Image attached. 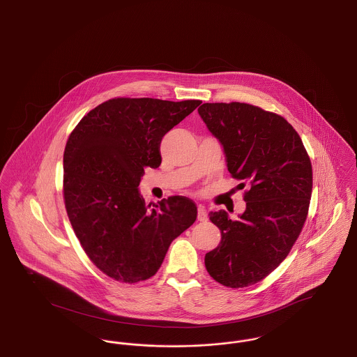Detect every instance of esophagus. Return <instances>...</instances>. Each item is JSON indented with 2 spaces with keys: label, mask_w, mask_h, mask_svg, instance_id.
<instances>
[{
  "label": "esophagus",
  "mask_w": 357,
  "mask_h": 357,
  "mask_svg": "<svg viewBox=\"0 0 357 357\" xmlns=\"http://www.w3.org/2000/svg\"><path fill=\"white\" fill-rule=\"evenodd\" d=\"M198 221H207V213H206V208H204V206H202V204L198 206Z\"/></svg>",
  "instance_id": "esophagus-1"
}]
</instances>
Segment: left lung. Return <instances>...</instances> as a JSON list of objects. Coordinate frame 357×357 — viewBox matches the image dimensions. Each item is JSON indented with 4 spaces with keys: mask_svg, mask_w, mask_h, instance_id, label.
<instances>
[{
    "mask_svg": "<svg viewBox=\"0 0 357 357\" xmlns=\"http://www.w3.org/2000/svg\"><path fill=\"white\" fill-rule=\"evenodd\" d=\"M198 112L221 142L231 176L250 185L238 221L225 210L208 213L222 238L204 265L225 287L255 285L287 258L303 230L312 163L297 131L274 112L238 102H204Z\"/></svg>",
    "mask_w": 357,
    "mask_h": 357,
    "instance_id": "8db88e82",
    "label": "left lung"
}]
</instances>
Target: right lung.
<instances>
[{"mask_svg": "<svg viewBox=\"0 0 357 357\" xmlns=\"http://www.w3.org/2000/svg\"><path fill=\"white\" fill-rule=\"evenodd\" d=\"M201 100L115 98L89 111L64 150L63 192L85 255L105 275L127 284L149 280L170 243L197 220L182 195L150 208L139 194L146 167L162 163L160 142Z\"/></svg>", "mask_w": 357, "mask_h": 357, "instance_id": "right-lung-1", "label": "right lung"}]
</instances>
